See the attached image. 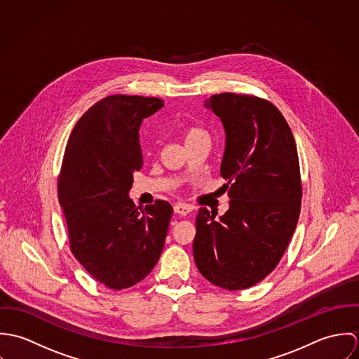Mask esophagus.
<instances>
[{"label": "esophagus", "mask_w": 359, "mask_h": 359, "mask_svg": "<svg viewBox=\"0 0 359 359\" xmlns=\"http://www.w3.org/2000/svg\"><path fill=\"white\" fill-rule=\"evenodd\" d=\"M192 210H194L192 205H185V203H177L174 205V212L181 214V215H188Z\"/></svg>", "instance_id": "esophagus-1"}]
</instances>
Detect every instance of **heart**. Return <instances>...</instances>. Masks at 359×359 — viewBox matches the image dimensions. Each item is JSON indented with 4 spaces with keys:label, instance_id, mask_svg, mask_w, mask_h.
I'll return each mask as SVG.
<instances>
[{
    "label": "heart",
    "instance_id": "obj_1",
    "mask_svg": "<svg viewBox=\"0 0 359 359\" xmlns=\"http://www.w3.org/2000/svg\"><path fill=\"white\" fill-rule=\"evenodd\" d=\"M201 138H208V135L203 128L192 126L185 130V144L195 141V140H201Z\"/></svg>",
    "mask_w": 359,
    "mask_h": 359
}]
</instances>
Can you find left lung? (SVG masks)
<instances>
[{"mask_svg":"<svg viewBox=\"0 0 359 359\" xmlns=\"http://www.w3.org/2000/svg\"><path fill=\"white\" fill-rule=\"evenodd\" d=\"M225 130L221 177L229 208L196 217L194 258L208 282L226 290L255 286L269 275L294 233L302 207L296 141L275 104L224 93L205 103Z\"/></svg>","mask_w":359,"mask_h":359,"instance_id":"left-lung-1","label":"left lung"}]
</instances>
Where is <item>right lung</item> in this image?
Here are the masks:
<instances>
[{
  "instance_id": "right-lung-1",
  "label": "right lung",
  "mask_w": 359,
  "mask_h": 359,
  "mask_svg": "<svg viewBox=\"0 0 359 359\" xmlns=\"http://www.w3.org/2000/svg\"><path fill=\"white\" fill-rule=\"evenodd\" d=\"M158 98L110 95L74 126L57 181L70 250L100 283L121 290L141 282L164 248L172 207L145 208L128 198L140 171L142 120L163 107Z\"/></svg>"
}]
</instances>
